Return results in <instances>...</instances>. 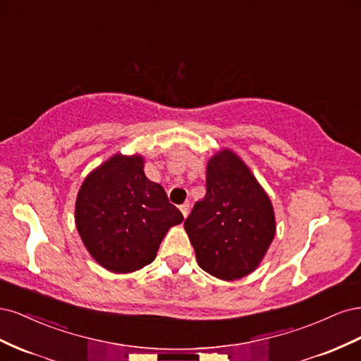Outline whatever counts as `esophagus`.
Instances as JSON below:
<instances>
[{"label": "esophagus", "mask_w": 361, "mask_h": 361, "mask_svg": "<svg viewBox=\"0 0 361 361\" xmlns=\"http://www.w3.org/2000/svg\"><path fill=\"white\" fill-rule=\"evenodd\" d=\"M179 209H180V212H182V215L187 218L188 216V212H190V203L187 202V203H183V204H180L179 206Z\"/></svg>", "instance_id": "esophagus-1"}]
</instances>
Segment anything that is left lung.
Returning a JSON list of instances; mask_svg holds the SVG:
<instances>
[{"label":"left lung","mask_w":361,"mask_h":361,"mask_svg":"<svg viewBox=\"0 0 361 361\" xmlns=\"http://www.w3.org/2000/svg\"><path fill=\"white\" fill-rule=\"evenodd\" d=\"M199 267L226 281L253 272L276 235L265 190L235 152L223 149L206 166V195L183 223Z\"/></svg>","instance_id":"left-lung-1"}]
</instances>
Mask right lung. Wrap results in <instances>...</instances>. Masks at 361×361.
<instances>
[{
	"label": "right lung",
	"instance_id": "right-lung-1",
	"mask_svg": "<svg viewBox=\"0 0 361 361\" xmlns=\"http://www.w3.org/2000/svg\"><path fill=\"white\" fill-rule=\"evenodd\" d=\"M143 169L141 155H113L84 179L76 195V231L97 264L117 274L152 264L169 228L183 221Z\"/></svg>",
	"mask_w": 361,
	"mask_h": 361
}]
</instances>
